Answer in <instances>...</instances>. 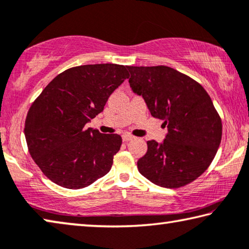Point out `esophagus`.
<instances>
[{
	"label": "esophagus",
	"instance_id": "esophagus-1",
	"mask_svg": "<svg viewBox=\"0 0 249 249\" xmlns=\"http://www.w3.org/2000/svg\"><path fill=\"white\" fill-rule=\"evenodd\" d=\"M122 139H123V142H128L134 139V136L132 135H128V134H124L123 136H122Z\"/></svg>",
	"mask_w": 249,
	"mask_h": 249
}]
</instances>
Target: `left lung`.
<instances>
[{"instance_id": "obj_1", "label": "left lung", "mask_w": 249, "mask_h": 249, "mask_svg": "<svg viewBox=\"0 0 249 249\" xmlns=\"http://www.w3.org/2000/svg\"><path fill=\"white\" fill-rule=\"evenodd\" d=\"M127 70L133 92L167 127L161 143L147 142V152L137 160L140 173L160 187L191 183L210 166L222 140V121L210 95L193 78L168 66Z\"/></svg>"}]
</instances>
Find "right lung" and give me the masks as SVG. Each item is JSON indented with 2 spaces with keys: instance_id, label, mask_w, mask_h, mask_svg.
Wrapping results in <instances>:
<instances>
[{
  "instance_id": "1",
  "label": "right lung",
  "mask_w": 249,
  "mask_h": 249,
  "mask_svg": "<svg viewBox=\"0 0 249 249\" xmlns=\"http://www.w3.org/2000/svg\"><path fill=\"white\" fill-rule=\"evenodd\" d=\"M127 66L92 64L58 74L30 107L24 134L29 152L47 178L62 187L89 186L107 174L122 137L86 124L128 78Z\"/></svg>"
}]
</instances>
